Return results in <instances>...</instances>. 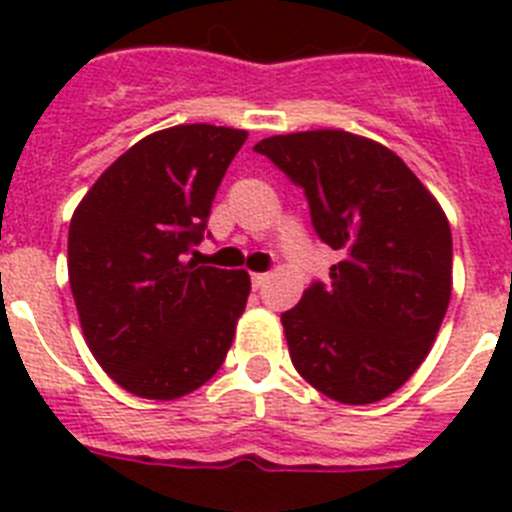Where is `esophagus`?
<instances>
[{"label": "esophagus", "mask_w": 512, "mask_h": 512, "mask_svg": "<svg viewBox=\"0 0 512 512\" xmlns=\"http://www.w3.org/2000/svg\"><path fill=\"white\" fill-rule=\"evenodd\" d=\"M266 282H269V274H251L253 289H261Z\"/></svg>", "instance_id": "obj_1"}]
</instances>
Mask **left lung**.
I'll return each mask as SVG.
<instances>
[{
    "mask_svg": "<svg viewBox=\"0 0 512 512\" xmlns=\"http://www.w3.org/2000/svg\"><path fill=\"white\" fill-rule=\"evenodd\" d=\"M305 189L312 228L341 253L282 315L300 377L343 405L379 402L413 377L451 300L446 212L395 151L346 130L253 146Z\"/></svg>",
    "mask_w": 512,
    "mask_h": 512,
    "instance_id": "8db88e82",
    "label": "left lung"
}]
</instances>
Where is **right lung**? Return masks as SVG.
I'll use <instances>...</instances> for the list:
<instances>
[{"label":"right lung","instance_id":"add662e5","mask_svg":"<svg viewBox=\"0 0 512 512\" xmlns=\"http://www.w3.org/2000/svg\"><path fill=\"white\" fill-rule=\"evenodd\" d=\"M246 138L205 122L146 135L74 210L71 295L89 351L122 390L176 400L223 366L251 279L187 253Z\"/></svg>","mask_w":512,"mask_h":512}]
</instances>
